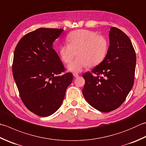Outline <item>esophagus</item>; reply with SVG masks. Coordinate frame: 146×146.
<instances>
[{
	"label": "esophagus",
	"instance_id": "esophagus-1",
	"mask_svg": "<svg viewBox=\"0 0 146 146\" xmlns=\"http://www.w3.org/2000/svg\"><path fill=\"white\" fill-rule=\"evenodd\" d=\"M73 76L75 77V78H77V77H78V73H73Z\"/></svg>",
	"mask_w": 146,
	"mask_h": 146
}]
</instances>
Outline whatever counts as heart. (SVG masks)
<instances>
[{
    "instance_id": "1",
    "label": "heart",
    "mask_w": 146,
    "mask_h": 146,
    "mask_svg": "<svg viewBox=\"0 0 146 146\" xmlns=\"http://www.w3.org/2000/svg\"><path fill=\"white\" fill-rule=\"evenodd\" d=\"M68 44L62 45L59 54L62 61L70 63L76 55L75 61L68 65V70L79 72L87 66H98L107 55L109 42L104 35L88 30H78L71 32L68 36Z\"/></svg>"
}]
</instances>
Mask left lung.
Returning a JSON list of instances; mask_svg holds the SVG:
<instances>
[{
	"mask_svg": "<svg viewBox=\"0 0 146 146\" xmlns=\"http://www.w3.org/2000/svg\"><path fill=\"white\" fill-rule=\"evenodd\" d=\"M107 55L98 66L83 75L82 93L88 103L101 112H110L125 101L133 85L136 55L132 42L118 28L111 27Z\"/></svg>",
	"mask_w": 146,
	"mask_h": 146,
	"instance_id": "1",
	"label": "left lung"
}]
</instances>
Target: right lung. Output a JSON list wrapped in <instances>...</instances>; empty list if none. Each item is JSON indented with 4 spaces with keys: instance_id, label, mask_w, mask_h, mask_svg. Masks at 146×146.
<instances>
[{
    "instance_id": "1",
    "label": "right lung",
    "mask_w": 146,
    "mask_h": 146,
    "mask_svg": "<svg viewBox=\"0 0 146 146\" xmlns=\"http://www.w3.org/2000/svg\"><path fill=\"white\" fill-rule=\"evenodd\" d=\"M62 32V28H38L26 34L14 50L12 69L20 98L28 110L40 116L59 109L73 80L52 48Z\"/></svg>"
}]
</instances>
